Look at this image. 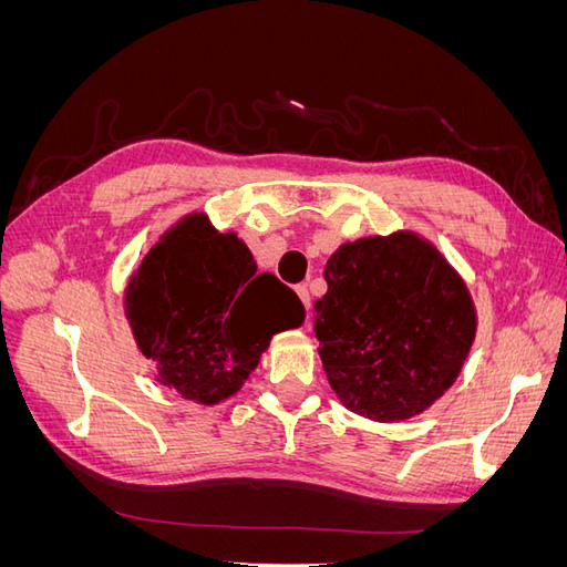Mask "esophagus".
I'll list each match as a JSON object with an SVG mask.
<instances>
[{"mask_svg":"<svg viewBox=\"0 0 567 567\" xmlns=\"http://www.w3.org/2000/svg\"><path fill=\"white\" fill-rule=\"evenodd\" d=\"M296 290H298V296H300V300H302V305H305V310H307V321H310V310H312L310 288H307V284H300Z\"/></svg>","mask_w":567,"mask_h":567,"instance_id":"34e87169","label":"esophagus"}]
</instances>
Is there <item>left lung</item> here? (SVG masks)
<instances>
[{"mask_svg": "<svg viewBox=\"0 0 567 567\" xmlns=\"http://www.w3.org/2000/svg\"><path fill=\"white\" fill-rule=\"evenodd\" d=\"M315 333L329 383L357 414H421L461 371L475 336L466 286L411 234L346 244L326 262Z\"/></svg>", "mask_w": 567, "mask_h": 567, "instance_id": "left-lung-1", "label": "left lung"}]
</instances>
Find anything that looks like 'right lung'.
<instances>
[{"instance_id":"add662e5","label":"right lung","mask_w":567,"mask_h":567,"mask_svg":"<svg viewBox=\"0 0 567 567\" xmlns=\"http://www.w3.org/2000/svg\"><path fill=\"white\" fill-rule=\"evenodd\" d=\"M127 319L161 383L217 404L260 362L271 336L300 326L305 307L274 274H257L246 244L205 215L163 236L127 286Z\"/></svg>"}]
</instances>
